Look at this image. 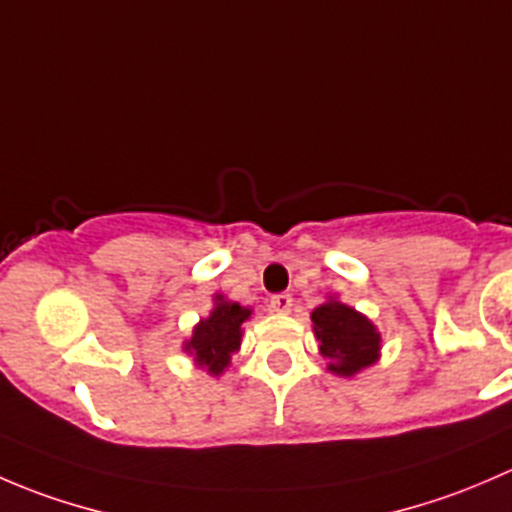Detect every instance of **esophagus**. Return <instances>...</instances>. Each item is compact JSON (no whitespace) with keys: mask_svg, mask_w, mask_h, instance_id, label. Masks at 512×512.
Returning <instances> with one entry per match:
<instances>
[{"mask_svg":"<svg viewBox=\"0 0 512 512\" xmlns=\"http://www.w3.org/2000/svg\"><path fill=\"white\" fill-rule=\"evenodd\" d=\"M292 304H294V299L289 297V294H275V297L270 299L272 312H277V314H289L292 312Z\"/></svg>","mask_w":512,"mask_h":512,"instance_id":"esophagus-1","label":"esophagus"}]
</instances>
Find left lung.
<instances>
[{"mask_svg": "<svg viewBox=\"0 0 512 512\" xmlns=\"http://www.w3.org/2000/svg\"><path fill=\"white\" fill-rule=\"evenodd\" d=\"M319 354L332 374L354 379L381 359V332L366 314L344 304L337 294H327L309 314Z\"/></svg>", "mask_w": 512, "mask_h": 512, "instance_id": "obj_1", "label": "left lung"}]
</instances>
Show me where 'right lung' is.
I'll return each mask as SVG.
<instances>
[{
	"label": "right lung",
	"mask_w": 512,
	"mask_h": 512,
	"mask_svg": "<svg viewBox=\"0 0 512 512\" xmlns=\"http://www.w3.org/2000/svg\"><path fill=\"white\" fill-rule=\"evenodd\" d=\"M252 317V307H242L225 294H213V309L200 319L193 334L183 342V352L193 359L198 369L210 376H220L230 366L232 354L242 344V324Z\"/></svg>",
	"instance_id": "obj_1"
}]
</instances>
